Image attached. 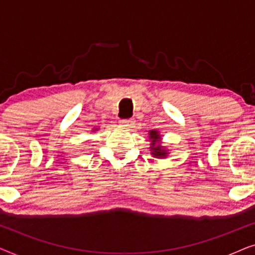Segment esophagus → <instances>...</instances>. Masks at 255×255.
I'll use <instances>...</instances> for the list:
<instances>
[{
	"label": "esophagus",
	"instance_id": "obj_1",
	"mask_svg": "<svg viewBox=\"0 0 255 255\" xmlns=\"http://www.w3.org/2000/svg\"><path fill=\"white\" fill-rule=\"evenodd\" d=\"M120 123L123 125V127H132L134 124L133 118H128V120H121Z\"/></svg>",
	"mask_w": 255,
	"mask_h": 255
}]
</instances>
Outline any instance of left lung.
Masks as SVG:
<instances>
[{
  "label": "left lung",
  "mask_w": 255,
  "mask_h": 255,
  "mask_svg": "<svg viewBox=\"0 0 255 255\" xmlns=\"http://www.w3.org/2000/svg\"><path fill=\"white\" fill-rule=\"evenodd\" d=\"M149 133H151V134H149V138L152 139V144H151L152 145L151 149L153 151L152 154L156 156V158H163V156H166L167 152L165 151V149H162L161 146H160V145H156V142H158L159 139H160L158 132L151 131Z\"/></svg>",
  "instance_id": "obj_1"
}]
</instances>
